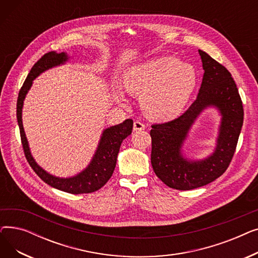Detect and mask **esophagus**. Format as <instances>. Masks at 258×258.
Masks as SVG:
<instances>
[{
    "label": "esophagus",
    "mask_w": 258,
    "mask_h": 258,
    "mask_svg": "<svg viewBox=\"0 0 258 258\" xmlns=\"http://www.w3.org/2000/svg\"><path fill=\"white\" fill-rule=\"evenodd\" d=\"M145 128V125L140 121H135L134 122V131L138 132V131H143Z\"/></svg>",
    "instance_id": "1"
}]
</instances>
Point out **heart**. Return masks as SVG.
Masks as SVG:
<instances>
[{
  "label": "heart",
  "instance_id": "heart-1",
  "mask_svg": "<svg viewBox=\"0 0 258 258\" xmlns=\"http://www.w3.org/2000/svg\"><path fill=\"white\" fill-rule=\"evenodd\" d=\"M125 90L141 95L148 117L167 120L182 113L197 86L195 67L165 56L137 64L123 77Z\"/></svg>",
  "mask_w": 258,
  "mask_h": 258
}]
</instances>
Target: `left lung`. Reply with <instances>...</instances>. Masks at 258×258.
I'll return each instance as SVG.
<instances>
[{"mask_svg": "<svg viewBox=\"0 0 258 258\" xmlns=\"http://www.w3.org/2000/svg\"><path fill=\"white\" fill-rule=\"evenodd\" d=\"M202 85L197 99L180 117L151 131V161L157 177L168 187L190 190L213 182L226 171L234 155L243 122L242 102L231 74L204 51ZM207 107L218 108L222 116L215 152L203 160H188L181 147L195 119Z\"/></svg>", "mask_w": 258, "mask_h": 258, "instance_id": "1", "label": "left lung"}]
</instances>
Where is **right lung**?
Masks as SVG:
<instances>
[{
    "mask_svg": "<svg viewBox=\"0 0 258 258\" xmlns=\"http://www.w3.org/2000/svg\"><path fill=\"white\" fill-rule=\"evenodd\" d=\"M68 59H69V57H68L67 53H56L55 51H51L49 53H46L44 56H42V58H39L34 63L19 93L17 103V118L25 157L38 177L51 187L59 189V190L64 192H69L72 195L91 194L100 189L112 177L114 169L116 167L117 156L121 143L132 134L134 123L132 119H126L120 124L105 128L102 132L98 147L96 152H95L90 164L83 171L71 178L55 177V175L48 173L36 163L30 153L29 144L28 141H27L25 131L23 127V104L26 94L28 93L32 86L33 79H35L39 74H42L43 72L51 69L53 67L64 63Z\"/></svg>",
    "mask_w": 258,
    "mask_h": 258,
    "instance_id": "right-lung-1",
    "label": "right lung"
}]
</instances>
